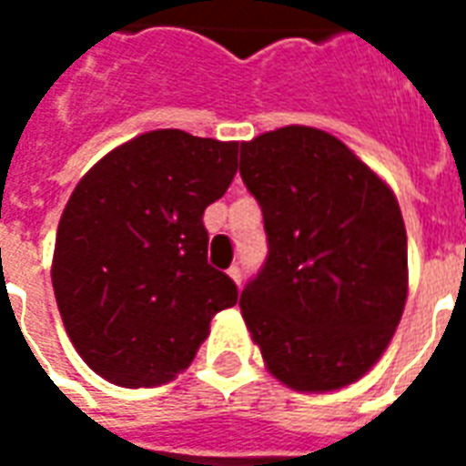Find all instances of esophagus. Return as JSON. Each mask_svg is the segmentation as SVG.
Masks as SVG:
<instances>
[{"instance_id": "esophagus-1", "label": "esophagus", "mask_w": 466, "mask_h": 466, "mask_svg": "<svg viewBox=\"0 0 466 466\" xmlns=\"http://www.w3.org/2000/svg\"><path fill=\"white\" fill-rule=\"evenodd\" d=\"M227 274H229V277H232V279L237 284H242V277H244L242 267H237V264H232V267H229V272H227Z\"/></svg>"}]
</instances>
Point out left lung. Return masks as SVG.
Segmentation results:
<instances>
[{"mask_svg":"<svg viewBox=\"0 0 466 466\" xmlns=\"http://www.w3.org/2000/svg\"><path fill=\"white\" fill-rule=\"evenodd\" d=\"M269 254L239 297L277 380L332 391L377 364L407 302V232L397 197L347 144L282 127L239 147Z\"/></svg>","mask_w":466,"mask_h":466,"instance_id":"left-lung-1","label":"left lung"}]
</instances>
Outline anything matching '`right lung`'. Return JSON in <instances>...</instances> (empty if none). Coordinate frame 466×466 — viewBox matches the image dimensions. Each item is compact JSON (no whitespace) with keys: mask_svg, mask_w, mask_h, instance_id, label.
Segmentation results:
<instances>
[{"mask_svg":"<svg viewBox=\"0 0 466 466\" xmlns=\"http://www.w3.org/2000/svg\"><path fill=\"white\" fill-rule=\"evenodd\" d=\"M239 142L157 129L82 177L56 229L52 287L69 339L119 387L189 367L237 284L207 262L204 209L237 174Z\"/></svg>","mask_w":466,"mask_h":466,"instance_id":"add662e5","label":"right lung"}]
</instances>
